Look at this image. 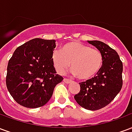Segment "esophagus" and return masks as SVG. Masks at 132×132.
<instances>
[{
  "label": "esophagus",
  "instance_id": "esophagus-1",
  "mask_svg": "<svg viewBox=\"0 0 132 132\" xmlns=\"http://www.w3.org/2000/svg\"><path fill=\"white\" fill-rule=\"evenodd\" d=\"M63 82L66 83H69L71 82V80L70 79H68V78H63Z\"/></svg>",
  "mask_w": 132,
  "mask_h": 132
}]
</instances>
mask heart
I'll return each instance as SVG.
<instances>
[{
  "label": "heart",
  "instance_id": "b5f03b06",
  "mask_svg": "<svg viewBox=\"0 0 132 132\" xmlns=\"http://www.w3.org/2000/svg\"><path fill=\"white\" fill-rule=\"evenodd\" d=\"M52 58L59 73L63 74L71 64L72 73L84 80L96 76L103 64V56L99 50L78 42L65 44L61 51L53 52Z\"/></svg>",
  "mask_w": 132,
  "mask_h": 132
}]
</instances>
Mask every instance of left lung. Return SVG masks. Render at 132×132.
<instances>
[{"label": "left lung", "mask_w": 132, "mask_h": 132, "mask_svg": "<svg viewBox=\"0 0 132 132\" xmlns=\"http://www.w3.org/2000/svg\"><path fill=\"white\" fill-rule=\"evenodd\" d=\"M103 56V64L96 76L80 83V90L74 98L89 110H97L110 104L122 87L123 65L117 52L102 42L88 41Z\"/></svg>", "instance_id": "obj_1"}]
</instances>
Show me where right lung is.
<instances>
[{"instance_id": "1", "label": "right lung", "mask_w": 132, "mask_h": 132, "mask_svg": "<svg viewBox=\"0 0 132 132\" xmlns=\"http://www.w3.org/2000/svg\"><path fill=\"white\" fill-rule=\"evenodd\" d=\"M54 39L35 38L18 46L8 61L6 86L18 104L40 108L52 97L54 89L63 78L52 63Z\"/></svg>"}]
</instances>
